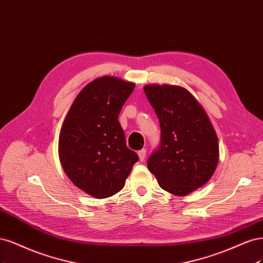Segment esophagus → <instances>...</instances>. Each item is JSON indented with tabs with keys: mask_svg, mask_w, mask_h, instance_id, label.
Returning a JSON list of instances; mask_svg holds the SVG:
<instances>
[{
	"mask_svg": "<svg viewBox=\"0 0 263 263\" xmlns=\"http://www.w3.org/2000/svg\"><path fill=\"white\" fill-rule=\"evenodd\" d=\"M138 155H139V158H140L141 162H143V160L145 159V156H146V149L143 148V149L139 151L138 152Z\"/></svg>",
	"mask_w": 263,
	"mask_h": 263,
	"instance_id": "1",
	"label": "esophagus"
}]
</instances>
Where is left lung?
Wrapping results in <instances>:
<instances>
[{
	"instance_id": "obj_1",
	"label": "left lung",
	"mask_w": 263,
	"mask_h": 263,
	"mask_svg": "<svg viewBox=\"0 0 263 263\" xmlns=\"http://www.w3.org/2000/svg\"><path fill=\"white\" fill-rule=\"evenodd\" d=\"M144 92L160 126L157 148L147 159L160 188L187 196L215 172L218 143L206 114L190 92L179 86L146 85Z\"/></svg>"
}]
</instances>
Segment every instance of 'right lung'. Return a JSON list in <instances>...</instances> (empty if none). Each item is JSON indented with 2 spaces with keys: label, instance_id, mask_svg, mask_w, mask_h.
I'll list each match as a JSON object with an SVG mask.
<instances>
[{
  "label": "right lung",
  "instance_id": "add662e5",
  "mask_svg": "<svg viewBox=\"0 0 263 263\" xmlns=\"http://www.w3.org/2000/svg\"><path fill=\"white\" fill-rule=\"evenodd\" d=\"M134 84L103 76L82 89L66 115L59 155L70 180L96 199L119 192L139 160L118 121Z\"/></svg>",
  "mask_w": 263,
  "mask_h": 263
}]
</instances>
